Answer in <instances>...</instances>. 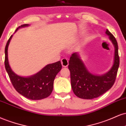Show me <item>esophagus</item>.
<instances>
[{
	"label": "esophagus",
	"mask_w": 126,
	"mask_h": 126,
	"mask_svg": "<svg viewBox=\"0 0 126 126\" xmlns=\"http://www.w3.org/2000/svg\"><path fill=\"white\" fill-rule=\"evenodd\" d=\"M61 64L63 67H66L68 65V60L66 58H63L61 60Z\"/></svg>",
	"instance_id": "1"
}]
</instances>
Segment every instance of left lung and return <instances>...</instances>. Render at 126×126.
Returning <instances> with one entry per match:
<instances>
[{
  "mask_svg": "<svg viewBox=\"0 0 126 126\" xmlns=\"http://www.w3.org/2000/svg\"><path fill=\"white\" fill-rule=\"evenodd\" d=\"M106 33L109 36L115 48L113 65L107 73L101 75L91 74L77 52L73 53L71 56L68 68L70 71L71 87L75 95L79 98L93 99L98 97L110 90L116 80L120 63L117 42L108 29Z\"/></svg>",
  "mask_w": 126,
  "mask_h": 126,
  "instance_id": "8db88e82",
  "label": "left lung"
}]
</instances>
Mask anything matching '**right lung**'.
<instances>
[{
	"label": "right lung",
	"instance_id": "1",
	"mask_svg": "<svg viewBox=\"0 0 126 126\" xmlns=\"http://www.w3.org/2000/svg\"><path fill=\"white\" fill-rule=\"evenodd\" d=\"M28 26V24L22 25L17 28L16 31L19 28ZM12 36L11 35L7 41L4 50L5 68L12 84L19 94L30 100H39L47 98L52 92L54 79L62 68L61 62L47 65L38 73L31 76L25 77L17 75L10 68L7 57L8 46Z\"/></svg>",
	"mask_w": 126,
	"mask_h": 126
}]
</instances>
